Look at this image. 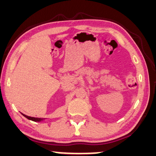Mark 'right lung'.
<instances>
[{"label": "right lung", "mask_w": 156, "mask_h": 156, "mask_svg": "<svg viewBox=\"0 0 156 156\" xmlns=\"http://www.w3.org/2000/svg\"><path fill=\"white\" fill-rule=\"evenodd\" d=\"M22 115H23L24 117H25L26 118H27L28 120H32V121H34V122H43L46 120L45 118H34V117H30V116H28V115H26L23 114V113H21Z\"/></svg>", "instance_id": "obj_1"}]
</instances>
